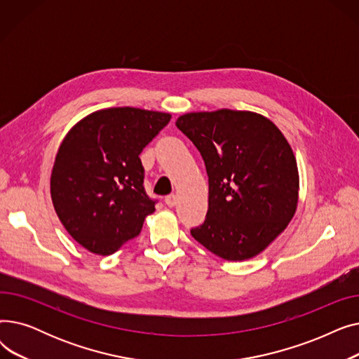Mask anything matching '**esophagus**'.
Wrapping results in <instances>:
<instances>
[{
	"label": "esophagus",
	"mask_w": 359,
	"mask_h": 359,
	"mask_svg": "<svg viewBox=\"0 0 359 359\" xmlns=\"http://www.w3.org/2000/svg\"><path fill=\"white\" fill-rule=\"evenodd\" d=\"M164 202H165L167 206H170V208H173V206L177 203V196L176 195H168V196H165Z\"/></svg>",
	"instance_id": "1"
}]
</instances>
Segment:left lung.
<instances>
[{"label": "left lung", "mask_w": 359, "mask_h": 359, "mask_svg": "<svg viewBox=\"0 0 359 359\" xmlns=\"http://www.w3.org/2000/svg\"><path fill=\"white\" fill-rule=\"evenodd\" d=\"M176 126L199 149L208 173V212L192 237L225 260L257 256L297 211L299 176L287 138L249 110L191 111Z\"/></svg>", "instance_id": "left-lung-1"}]
</instances>
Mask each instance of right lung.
I'll return each mask as SVG.
<instances>
[{
    "mask_svg": "<svg viewBox=\"0 0 359 359\" xmlns=\"http://www.w3.org/2000/svg\"><path fill=\"white\" fill-rule=\"evenodd\" d=\"M170 119L164 111L109 107L90 113L62 140L50 198L68 234L88 252L115 253L156 211L144 191L140 154Z\"/></svg>",
    "mask_w": 359,
    "mask_h": 359,
    "instance_id": "right-lung-1",
    "label": "right lung"
}]
</instances>
